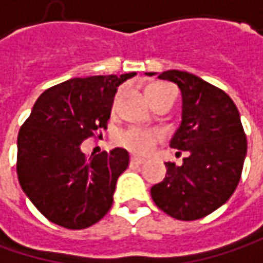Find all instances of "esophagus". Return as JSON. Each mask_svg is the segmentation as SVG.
<instances>
[{
    "label": "esophagus",
    "instance_id": "1",
    "mask_svg": "<svg viewBox=\"0 0 263 263\" xmlns=\"http://www.w3.org/2000/svg\"><path fill=\"white\" fill-rule=\"evenodd\" d=\"M145 163L142 158H136V157H132L130 158V167H138V165H142Z\"/></svg>",
    "mask_w": 263,
    "mask_h": 263
}]
</instances>
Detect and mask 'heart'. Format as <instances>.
Wrapping results in <instances>:
<instances>
[{"label": "heart", "mask_w": 263, "mask_h": 263, "mask_svg": "<svg viewBox=\"0 0 263 263\" xmlns=\"http://www.w3.org/2000/svg\"><path fill=\"white\" fill-rule=\"evenodd\" d=\"M146 95L151 102H155L157 99L167 98V96L176 98V90L164 83H154L146 88ZM115 140L120 146L136 155H149L155 149V146L163 140V133L157 128L128 127L125 130H121L117 135Z\"/></svg>", "instance_id": "heart-1"}]
</instances>
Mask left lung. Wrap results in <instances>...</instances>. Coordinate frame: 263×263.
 Segmentation results:
<instances>
[{"label":"left lung","instance_id":"obj_1","mask_svg":"<svg viewBox=\"0 0 263 263\" xmlns=\"http://www.w3.org/2000/svg\"><path fill=\"white\" fill-rule=\"evenodd\" d=\"M148 75H154L149 72ZM158 78L179 86L182 124L170 146L186 151L183 163H165L167 175L151 188L158 209L179 220H197L225 204L237 188L247 139L232 99L197 75L165 71Z\"/></svg>","mask_w":263,"mask_h":263}]
</instances>
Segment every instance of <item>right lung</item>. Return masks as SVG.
I'll use <instances>...</instances> for the list:
<instances>
[{"label": "right lung", "mask_w": 263, "mask_h": 263, "mask_svg": "<svg viewBox=\"0 0 263 263\" xmlns=\"http://www.w3.org/2000/svg\"><path fill=\"white\" fill-rule=\"evenodd\" d=\"M136 73L72 78L36 99L17 136V177L44 216L66 230H84L111 209L128 152L90 155L81 143L108 127L117 87ZM102 136V133H100Z\"/></svg>", "instance_id": "1"}]
</instances>
